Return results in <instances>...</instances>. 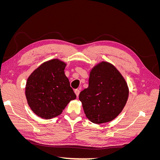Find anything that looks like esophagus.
Returning <instances> with one entry per match:
<instances>
[{
	"label": "esophagus",
	"mask_w": 160,
	"mask_h": 160,
	"mask_svg": "<svg viewBox=\"0 0 160 160\" xmlns=\"http://www.w3.org/2000/svg\"><path fill=\"white\" fill-rule=\"evenodd\" d=\"M75 94H76V95H77V98H78V96H79V93H80V91L79 90V89H75Z\"/></svg>",
	"instance_id": "34e87169"
}]
</instances>
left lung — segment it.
Masks as SVG:
<instances>
[{"instance_id":"left-lung-1","label":"left lung","mask_w":160,"mask_h":160,"mask_svg":"<svg viewBox=\"0 0 160 160\" xmlns=\"http://www.w3.org/2000/svg\"><path fill=\"white\" fill-rule=\"evenodd\" d=\"M129 96L128 84L119 71L101 62L90 72L89 86L79 96L88 118L96 124L109 122L122 112Z\"/></svg>"}]
</instances>
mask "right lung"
<instances>
[{
    "label": "right lung",
    "mask_w": 160,
    "mask_h": 160,
    "mask_svg": "<svg viewBox=\"0 0 160 160\" xmlns=\"http://www.w3.org/2000/svg\"><path fill=\"white\" fill-rule=\"evenodd\" d=\"M66 64L57 59L45 62L28 77L25 88L27 103L42 119L59 115L70 101L76 99L65 75Z\"/></svg>",
    "instance_id": "obj_1"
}]
</instances>
